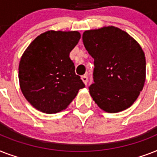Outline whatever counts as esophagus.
<instances>
[{
    "label": "esophagus",
    "instance_id": "34e87169",
    "mask_svg": "<svg viewBox=\"0 0 157 157\" xmlns=\"http://www.w3.org/2000/svg\"><path fill=\"white\" fill-rule=\"evenodd\" d=\"M81 80H82L84 84L86 86V85H87V82H88V77H87V76H86V75H84V76H81Z\"/></svg>",
    "mask_w": 157,
    "mask_h": 157
}]
</instances>
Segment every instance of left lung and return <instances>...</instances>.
Here are the masks:
<instances>
[{"instance_id": "8db88e82", "label": "left lung", "mask_w": 157, "mask_h": 157, "mask_svg": "<svg viewBox=\"0 0 157 157\" xmlns=\"http://www.w3.org/2000/svg\"><path fill=\"white\" fill-rule=\"evenodd\" d=\"M82 40L94 60V83L89 88L93 100L109 113L129 108L146 80V59L140 45L114 26L85 31Z\"/></svg>"}]
</instances>
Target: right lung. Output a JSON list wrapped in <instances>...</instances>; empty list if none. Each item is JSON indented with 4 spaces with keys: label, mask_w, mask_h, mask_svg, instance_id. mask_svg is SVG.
I'll return each instance as SVG.
<instances>
[{
    "label": "right lung",
    "mask_w": 157,
    "mask_h": 157,
    "mask_svg": "<svg viewBox=\"0 0 157 157\" xmlns=\"http://www.w3.org/2000/svg\"><path fill=\"white\" fill-rule=\"evenodd\" d=\"M80 39L77 31H47L35 38L21 57V91L38 111L53 114L66 109L85 87L69 57Z\"/></svg>",
    "instance_id": "right-lung-1"
}]
</instances>
